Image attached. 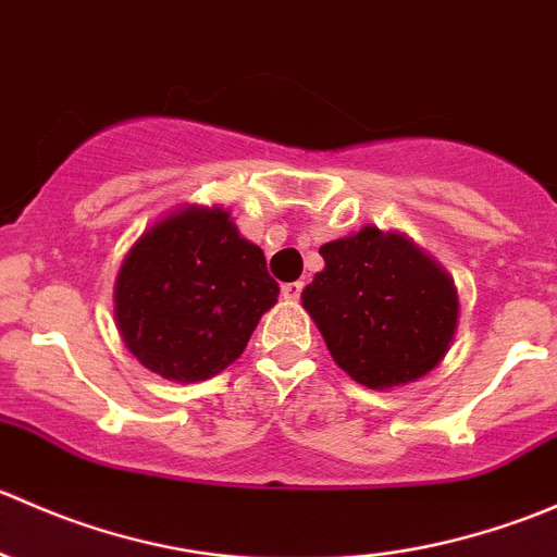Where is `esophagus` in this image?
<instances>
[{
	"instance_id": "34e87169",
	"label": "esophagus",
	"mask_w": 557,
	"mask_h": 557,
	"mask_svg": "<svg viewBox=\"0 0 557 557\" xmlns=\"http://www.w3.org/2000/svg\"><path fill=\"white\" fill-rule=\"evenodd\" d=\"M301 290H305V285L301 283H285L280 294H283V299H288V301H299Z\"/></svg>"
}]
</instances>
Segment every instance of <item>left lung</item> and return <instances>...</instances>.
<instances>
[{
    "label": "left lung",
    "mask_w": 557,
    "mask_h": 557,
    "mask_svg": "<svg viewBox=\"0 0 557 557\" xmlns=\"http://www.w3.org/2000/svg\"><path fill=\"white\" fill-rule=\"evenodd\" d=\"M325 267L301 290L336 367L385 391L425 377L450 350L458 290L450 274L398 232L363 226L320 247Z\"/></svg>",
    "instance_id": "8db88e82"
}]
</instances>
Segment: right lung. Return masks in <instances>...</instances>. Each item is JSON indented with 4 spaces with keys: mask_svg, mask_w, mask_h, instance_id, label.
<instances>
[{
    "mask_svg": "<svg viewBox=\"0 0 557 557\" xmlns=\"http://www.w3.org/2000/svg\"><path fill=\"white\" fill-rule=\"evenodd\" d=\"M267 258L223 207H180L121 263L115 323L128 352L174 383H199L237 361L277 301Z\"/></svg>",
    "mask_w": 557,
    "mask_h": 557,
    "instance_id": "1",
    "label": "right lung"
}]
</instances>
